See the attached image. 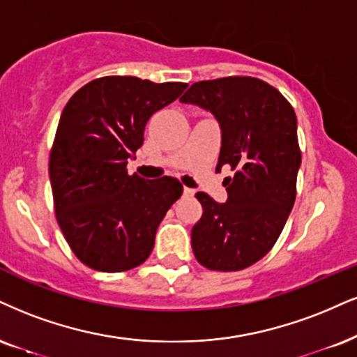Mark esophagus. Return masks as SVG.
<instances>
[{"mask_svg":"<svg viewBox=\"0 0 357 357\" xmlns=\"http://www.w3.org/2000/svg\"><path fill=\"white\" fill-rule=\"evenodd\" d=\"M183 195H185V197H188V199H190V197L195 195V190H193V188H188V187H185V188H183Z\"/></svg>","mask_w":357,"mask_h":357,"instance_id":"obj_1","label":"esophagus"}]
</instances>
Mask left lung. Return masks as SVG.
Returning <instances> with one entry per match:
<instances>
[{"instance_id": "obj_1", "label": "left lung", "mask_w": 357, "mask_h": 357, "mask_svg": "<svg viewBox=\"0 0 357 357\" xmlns=\"http://www.w3.org/2000/svg\"><path fill=\"white\" fill-rule=\"evenodd\" d=\"M180 102L213 114L222 129L217 170L235 172L223 180L225 204L197 192L204 213L192 228L193 255L208 270H245L273 248L296 199V114L280 91L248 76L195 82Z\"/></svg>"}]
</instances>
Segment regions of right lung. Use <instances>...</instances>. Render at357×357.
Wrapping results in <instances>:
<instances>
[{"label": "right lung", "mask_w": 357, "mask_h": 357, "mask_svg": "<svg viewBox=\"0 0 357 357\" xmlns=\"http://www.w3.org/2000/svg\"><path fill=\"white\" fill-rule=\"evenodd\" d=\"M183 82L105 76L66 104L50 157L56 218L74 255L92 270L127 271L152 253L157 228L182 195L177 178L127 174L153 112L174 102Z\"/></svg>", "instance_id": "obj_1"}]
</instances>
